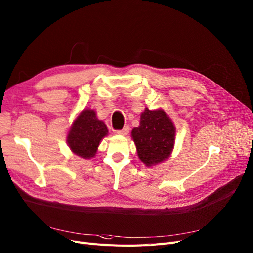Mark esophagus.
<instances>
[{"instance_id":"esophagus-1","label":"esophagus","mask_w":253,"mask_h":253,"mask_svg":"<svg viewBox=\"0 0 253 253\" xmlns=\"http://www.w3.org/2000/svg\"><path fill=\"white\" fill-rule=\"evenodd\" d=\"M129 133V127L128 126H125L122 130H118L117 131V134L119 135H122V136H125Z\"/></svg>"}]
</instances>
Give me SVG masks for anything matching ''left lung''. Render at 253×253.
Returning <instances> with one entry per match:
<instances>
[{
    "label": "left lung",
    "mask_w": 253,
    "mask_h": 253,
    "mask_svg": "<svg viewBox=\"0 0 253 253\" xmlns=\"http://www.w3.org/2000/svg\"><path fill=\"white\" fill-rule=\"evenodd\" d=\"M137 156L147 168L166 161L172 153L175 127L162 108L149 109L140 114L139 126L131 131Z\"/></svg>",
    "instance_id": "8db88e82"
}]
</instances>
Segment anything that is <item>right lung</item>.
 I'll list each match as a JSON object with an SVG mask.
<instances>
[{
	"label": "right lung",
	"instance_id": "1",
	"mask_svg": "<svg viewBox=\"0 0 253 253\" xmlns=\"http://www.w3.org/2000/svg\"><path fill=\"white\" fill-rule=\"evenodd\" d=\"M108 134L102 120L94 109L84 108L74 119L67 133V145L71 152L84 159L93 158L101 140Z\"/></svg>",
	"mask_w": 253,
	"mask_h": 253
}]
</instances>
